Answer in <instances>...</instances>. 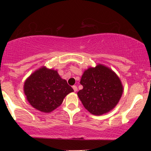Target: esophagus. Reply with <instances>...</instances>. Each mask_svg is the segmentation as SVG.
<instances>
[{"label": "esophagus", "mask_w": 151, "mask_h": 151, "mask_svg": "<svg viewBox=\"0 0 151 151\" xmlns=\"http://www.w3.org/2000/svg\"><path fill=\"white\" fill-rule=\"evenodd\" d=\"M72 87H73V89L74 91H75V92L77 91H78V87H77V86H76V85H74V86H72Z\"/></svg>", "instance_id": "esophagus-1"}]
</instances>
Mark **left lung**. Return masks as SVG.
<instances>
[{"mask_svg": "<svg viewBox=\"0 0 151 151\" xmlns=\"http://www.w3.org/2000/svg\"><path fill=\"white\" fill-rule=\"evenodd\" d=\"M80 84L83 88L78 92V96L84 108L95 115L112 110L122 95L119 78L112 70L102 65L86 70Z\"/></svg>", "mask_w": 151, "mask_h": 151, "instance_id": "left-lung-1", "label": "left lung"}]
</instances>
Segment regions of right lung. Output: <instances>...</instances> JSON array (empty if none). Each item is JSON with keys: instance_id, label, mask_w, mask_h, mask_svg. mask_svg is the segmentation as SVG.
I'll use <instances>...</instances> for the list:
<instances>
[{"instance_id": "right-lung-1", "label": "right lung", "mask_w": 151, "mask_h": 151, "mask_svg": "<svg viewBox=\"0 0 151 151\" xmlns=\"http://www.w3.org/2000/svg\"><path fill=\"white\" fill-rule=\"evenodd\" d=\"M24 91L34 108L49 113L59 106L65 97L73 89L62 79L57 71L42 67L27 79Z\"/></svg>"}]
</instances>
